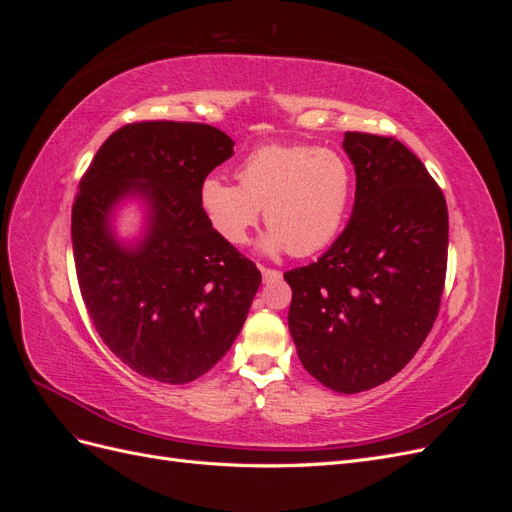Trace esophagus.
Returning <instances> with one entry per match:
<instances>
[{
	"mask_svg": "<svg viewBox=\"0 0 512 512\" xmlns=\"http://www.w3.org/2000/svg\"><path fill=\"white\" fill-rule=\"evenodd\" d=\"M260 273H262V280H265V282L280 280V277H282V271H277V269H269V267H262V265H260Z\"/></svg>",
	"mask_w": 512,
	"mask_h": 512,
	"instance_id": "obj_1",
	"label": "esophagus"
}]
</instances>
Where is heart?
Masks as SVG:
<instances>
[{"mask_svg": "<svg viewBox=\"0 0 512 512\" xmlns=\"http://www.w3.org/2000/svg\"><path fill=\"white\" fill-rule=\"evenodd\" d=\"M239 183L207 177L198 203L218 235L241 245L258 224L262 209L269 230L267 252L297 256L327 247L342 230L354 194L348 160L333 149L312 145H265L239 166Z\"/></svg>", "mask_w": 512, "mask_h": 512, "instance_id": "obj_1", "label": "heart"}]
</instances>
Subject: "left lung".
<instances>
[{"instance_id":"left-lung-1","label":"left lung","mask_w":512,"mask_h":512,"mask_svg":"<svg viewBox=\"0 0 512 512\" xmlns=\"http://www.w3.org/2000/svg\"><path fill=\"white\" fill-rule=\"evenodd\" d=\"M356 192L350 222L316 262L284 273L290 335L327 389L391 380L438 318L448 211L425 164L393 136L346 132Z\"/></svg>"}]
</instances>
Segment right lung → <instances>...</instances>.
<instances>
[{
  "mask_svg": "<svg viewBox=\"0 0 512 512\" xmlns=\"http://www.w3.org/2000/svg\"><path fill=\"white\" fill-rule=\"evenodd\" d=\"M232 145L207 123H128L79 183L72 250L85 307L102 342L145 378L185 384L207 374L243 329L262 282L198 203L200 183ZM130 195L148 205V228L123 246L112 213Z\"/></svg>",
  "mask_w": 512,
  "mask_h": 512,
  "instance_id": "right-lung-1",
  "label": "right lung"
}]
</instances>
